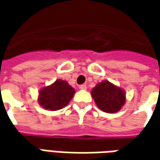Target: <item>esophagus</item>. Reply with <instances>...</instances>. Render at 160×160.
<instances>
[{"mask_svg":"<svg viewBox=\"0 0 160 160\" xmlns=\"http://www.w3.org/2000/svg\"><path fill=\"white\" fill-rule=\"evenodd\" d=\"M79 89L86 90V85H85V84H81V85H79Z\"/></svg>","mask_w":160,"mask_h":160,"instance_id":"obj_1","label":"esophagus"}]
</instances>
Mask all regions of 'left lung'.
Wrapping results in <instances>:
<instances>
[{"mask_svg":"<svg viewBox=\"0 0 160 160\" xmlns=\"http://www.w3.org/2000/svg\"><path fill=\"white\" fill-rule=\"evenodd\" d=\"M92 95L97 106L108 113L118 112L126 101L123 90L108 81L98 83L92 91Z\"/></svg>","mask_w":160,"mask_h":160,"instance_id":"left-lung-1","label":"left lung"}]
</instances>
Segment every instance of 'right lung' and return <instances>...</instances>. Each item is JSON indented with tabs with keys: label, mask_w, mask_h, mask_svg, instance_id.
<instances>
[{
	"label": "right lung",
	"mask_w": 160,
	"mask_h": 160,
	"mask_svg": "<svg viewBox=\"0 0 160 160\" xmlns=\"http://www.w3.org/2000/svg\"><path fill=\"white\" fill-rule=\"evenodd\" d=\"M75 93V90L63 80H57L51 86L41 90L39 103L49 110H58L66 107Z\"/></svg>",
	"instance_id": "obj_1"
}]
</instances>
